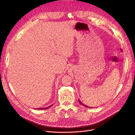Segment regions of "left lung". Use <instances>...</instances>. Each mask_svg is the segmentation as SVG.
Segmentation results:
<instances>
[{"mask_svg":"<svg viewBox=\"0 0 135 135\" xmlns=\"http://www.w3.org/2000/svg\"><path fill=\"white\" fill-rule=\"evenodd\" d=\"M78 100H79V102L80 103V104L81 105H82V106H84L85 107H86V108H94V107H90V106H87V105H85V104H83V103L81 102V101H80L79 99Z\"/></svg>","mask_w":135,"mask_h":135,"instance_id":"left-lung-1","label":"left lung"}]
</instances>
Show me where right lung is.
I'll use <instances>...</instances> for the list:
<instances>
[{
	"mask_svg": "<svg viewBox=\"0 0 135 135\" xmlns=\"http://www.w3.org/2000/svg\"><path fill=\"white\" fill-rule=\"evenodd\" d=\"M52 105H53V104H52V105H50V106L47 107H44V108H37V109H48V108H49L50 107H51Z\"/></svg>",
	"mask_w": 135,
	"mask_h": 135,
	"instance_id": "right-lung-1",
	"label": "right lung"
}]
</instances>
